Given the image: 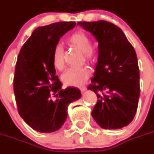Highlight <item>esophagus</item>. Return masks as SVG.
Instances as JSON below:
<instances>
[{
    "label": "esophagus",
    "mask_w": 154,
    "mask_h": 154,
    "mask_svg": "<svg viewBox=\"0 0 154 154\" xmlns=\"http://www.w3.org/2000/svg\"><path fill=\"white\" fill-rule=\"evenodd\" d=\"M80 91L82 92V93H83V92H85L86 90V86H82V87L79 88Z\"/></svg>",
    "instance_id": "obj_1"
}]
</instances>
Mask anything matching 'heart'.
I'll list each match as a JSON object with an SVG mask.
<instances>
[{
	"mask_svg": "<svg viewBox=\"0 0 154 154\" xmlns=\"http://www.w3.org/2000/svg\"><path fill=\"white\" fill-rule=\"evenodd\" d=\"M69 45L79 50L88 61L95 57V51L91 46L90 36L82 31H77L68 38ZM52 61L55 68L61 69L64 66V51L60 46L55 47L52 56ZM90 70L87 67H73L68 68L62 76V80L68 86H79L86 82L90 75Z\"/></svg>",
	"mask_w": 154,
	"mask_h": 154,
	"instance_id": "1",
	"label": "heart"
}]
</instances>
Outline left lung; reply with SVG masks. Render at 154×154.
Returning <instances> with one entry per match:
<instances>
[{"label": "left lung", "instance_id": "obj_1", "mask_svg": "<svg viewBox=\"0 0 154 154\" xmlns=\"http://www.w3.org/2000/svg\"><path fill=\"white\" fill-rule=\"evenodd\" d=\"M98 41V62L88 90L98 98L91 115L101 128L118 129L133 120L140 98V70L132 44L107 21L77 23Z\"/></svg>", "mask_w": 154, "mask_h": 154}]
</instances>
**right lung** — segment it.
<instances>
[{"instance_id":"right-lung-1","label":"right lung","mask_w":154,"mask_h":154,"mask_svg":"<svg viewBox=\"0 0 154 154\" xmlns=\"http://www.w3.org/2000/svg\"><path fill=\"white\" fill-rule=\"evenodd\" d=\"M75 25L61 22L38 27L18 54L14 76L18 111L26 124L37 132L58 130L66 120L68 104L81 97L78 88L61 90L52 61L60 38Z\"/></svg>"}]
</instances>
